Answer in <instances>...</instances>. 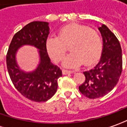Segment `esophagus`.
<instances>
[{"mask_svg": "<svg viewBox=\"0 0 127 127\" xmlns=\"http://www.w3.org/2000/svg\"><path fill=\"white\" fill-rule=\"evenodd\" d=\"M73 73L72 71H69V70H65V69H63V74L64 75H67V74H72Z\"/></svg>", "mask_w": 127, "mask_h": 127, "instance_id": "34e87169", "label": "esophagus"}]
</instances>
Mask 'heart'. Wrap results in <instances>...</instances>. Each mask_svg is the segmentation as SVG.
Returning a JSON list of instances; mask_svg holds the SVG:
<instances>
[{
	"label": "heart",
	"instance_id": "1",
	"mask_svg": "<svg viewBox=\"0 0 127 127\" xmlns=\"http://www.w3.org/2000/svg\"><path fill=\"white\" fill-rule=\"evenodd\" d=\"M70 53L63 65L75 68L84 64L89 66L97 62L102 54L103 43L100 34L89 27L78 24H68L60 29L58 36H50L46 40V49L55 62H60L69 46Z\"/></svg>",
	"mask_w": 127,
	"mask_h": 127
}]
</instances>
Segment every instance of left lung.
<instances>
[{"instance_id": "8db88e82", "label": "left lung", "mask_w": 127, "mask_h": 127, "mask_svg": "<svg viewBox=\"0 0 127 127\" xmlns=\"http://www.w3.org/2000/svg\"><path fill=\"white\" fill-rule=\"evenodd\" d=\"M98 30L103 43L100 59L93 69L84 72L85 81L79 86L81 94L91 99L110 92L119 81L122 69V48L118 39L105 24Z\"/></svg>"}]
</instances>
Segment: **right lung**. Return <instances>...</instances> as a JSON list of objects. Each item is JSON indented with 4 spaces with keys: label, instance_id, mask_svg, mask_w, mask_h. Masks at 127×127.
<instances>
[{
    "label": "right lung",
    "instance_id": "add662e5",
    "mask_svg": "<svg viewBox=\"0 0 127 127\" xmlns=\"http://www.w3.org/2000/svg\"><path fill=\"white\" fill-rule=\"evenodd\" d=\"M48 24L47 22L38 21L27 24L13 36L6 56L7 71L16 89L35 102H45L52 98L58 89V79L63 75L61 69L50 62L47 53ZM24 45L33 46L38 49L39 62L30 72L22 70L16 61V53Z\"/></svg>",
    "mask_w": 127,
    "mask_h": 127
}]
</instances>
